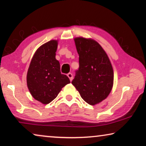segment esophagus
<instances>
[{
	"mask_svg": "<svg viewBox=\"0 0 146 146\" xmlns=\"http://www.w3.org/2000/svg\"><path fill=\"white\" fill-rule=\"evenodd\" d=\"M67 77H69V79H70V80L71 81V80H72V79H73V74L71 73H68V74H67Z\"/></svg>",
	"mask_w": 146,
	"mask_h": 146,
	"instance_id": "esophagus-1",
	"label": "esophagus"
}]
</instances>
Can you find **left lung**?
Here are the masks:
<instances>
[{"instance_id": "1", "label": "left lung", "mask_w": 146, "mask_h": 146, "mask_svg": "<svg viewBox=\"0 0 146 146\" xmlns=\"http://www.w3.org/2000/svg\"><path fill=\"white\" fill-rule=\"evenodd\" d=\"M79 68L71 83L82 99L96 105L108 96L113 84V70L107 54L91 38H75Z\"/></svg>"}]
</instances>
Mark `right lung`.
Returning <instances> with one entry per match:
<instances>
[{
    "instance_id": "right-lung-1",
    "label": "right lung",
    "mask_w": 146,
    "mask_h": 146,
    "mask_svg": "<svg viewBox=\"0 0 146 146\" xmlns=\"http://www.w3.org/2000/svg\"><path fill=\"white\" fill-rule=\"evenodd\" d=\"M58 40H52L40 46L30 63L27 75V87L32 96L43 104L57 97L63 87L70 83L67 76L60 72L56 59Z\"/></svg>"
}]
</instances>
